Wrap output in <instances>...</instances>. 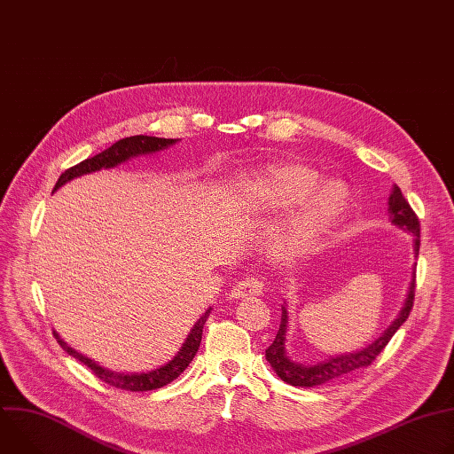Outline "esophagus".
Segmentation results:
<instances>
[{"instance_id":"obj_1","label":"esophagus","mask_w":454,"mask_h":454,"mask_svg":"<svg viewBox=\"0 0 454 454\" xmlns=\"http://www.w3.org/2000/svg\"><path fill=\"white\" fill-rule=\"evenodd\" d=\"M262 291H264V284L261 280H258V278H244L242 282L233 286V289L230 293V298H233V300L251 298V296L262 294Z\"/></svg>"}]
</instances>
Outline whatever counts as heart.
Wrapping results in <instances>:
<instances>
[{
    "label": "heart",
    "instance_id": "heart-1",
    "mask_svg": "<svg viewBox=\"0 0 454 454\" xmlns=\"http://www.w3.org/2000/svg\"><path fill=\"white\" fill-rule=\"evenodd\" d=\"M319 182L321 174L307 165H282L239 176L230 193L237 205L253 212L295 208L270 235L271 251L294 261L314 253L347 214V188L340 181Z\"/></svg>",
    "mask_w": 454,
    "mask_h": 454
}]
</instances>
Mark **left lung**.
I'll return each instance as SVG.
<instances>
[{
  "instance_id": "obj_1",
  "label": "left lung",
  "mask_w": 454,
  "mask_h": 454,
  "mask_svg": "<svg viewBox=\"0 0 454 454\" xmlns=\"http://www.w3.org/2000/svg\"><path fill=\"white\" fill-rule=\"evenodd\" d=\"M387 215H390L387 219H390V223L395 228L406 231L411 237L413 256L417 261L419 247H420V224H419L415 212L404 200L403 192L397 184H394L390 198H387ZM415 266H417V262L413 264L411 280H410V287H408L403 309L399 310L397 317L390 323V325H387V329L377 340H373L370 345H366L363 348L345 352V354L327 356V357H323L314 363H298L287 354L286 343H287V333H289V310H287V301H284L280 329L277 333L275 341L266 348V359L271 364V368L275 370V373L291 386L312 387V386L327 384L334 379L345 377L359 368L368 366L380 354V350L387 345V341L394 338V334L401 329V325L408 319V316L411 312L413 298H415Z\"/></svg>"
}]
</instances>
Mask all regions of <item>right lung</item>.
Returning <instances> with one entry per match:
<instances>
[{
  "mask_svg": "<svg viewBox=\"0 0 454 454\" xmlns=\"http://www.w3.org/2000/svg\"><path fill=\"white\" fill-rule=\"evenodd\" d=\"M179 140H172V138H156V137H129L123 140H118L116 144H113L109 149L102 151L100 154L88 158L84 161H81L79 165L68 168L67 172H62L60 177L55 183L53 192H57L62 184L70 183L75 177L86 176V174H93L98 170H109L114 168L121 163H127L129 160L138 158V156H149V154H156L161 153L172 145H176ZM212 312V307H208L203 316L193 323L192 331L188 333L184 343L181 345L179 352L167 361L165 364H160L153 370H145V372H114L109 370L102 364H98L95 359L77 352L75 348H72L67 341H64L59 333L53 331V336L57 340V343L62 347V350L70 354L72 357H75L77 361H81L82 364H86L98 379H102L104 382H107L109 386L114 387H121V390L127 392H149V390H158L161 386H167L168 382H172L174 379H177L186 366L192 363L193 356L198 354L200 345H201V338H203V327Z\"/></svg>",
  "mask_w": 454,
  "mask_h": 454,
  "instance_id": "add662e5",
  "label": "right lung"
}]
</instances>
